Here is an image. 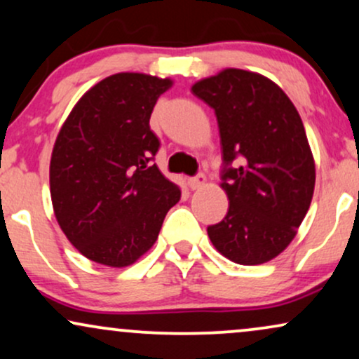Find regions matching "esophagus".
I'll return each instance as SVG.
<instances>
[{
  "mask_svg": "<svg viewBox=\"0 0 359 359\" xmlns=\"http://www.w3.org/2000/svg\"><path fill=\"white\" fill-rule=\"evenodd\" d=\"M187 184L192 190H197V189H202L203 185L207 184V179H205V175H203V174H198L195 177H190V179L187 180Z\"/></svg>",
  "mask_w": 359,
  "mask_h": 359,
  "instance_id": "obj_1",
  "label": "esophagus"
}]
</instances>
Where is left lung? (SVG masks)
Segmentation results:
<instances>
[{
  "label": "left lung",
  "mask_w": 359,
  "mask_h": 359,
  "mask_svg": "<svg viewBox=\"0 0 359 359\" xmlns=\"http://www.w3.org/2000/svg\"><path fill=\"white\" fill-rule=\"evenodd\" d=\"M215 111L229 212L207 229L222 255L260 265L297 235L315 190V161L297 107L273 81L243 69L220 71L192 86Z\"/></svg>",
  "instance_id": "8db88e82"
}]
</instances>
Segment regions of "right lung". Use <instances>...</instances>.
<instances>
[{"label":"right lung","instance_id":"add662e5","mask_svg":"<svg viewBox=\"0 0 359 359\" xmlns=\"http://www.w3.org/2000/svg\"><path fill=\"white\" fill-rule=\"evenodd\" d=\"M172 79L119 72L93 86L59 130L49 164L54 215L89 260L133 265L156 243L180 189L151 161L149 119Z\"/></svg>","mask_w":359,"mask_h":359}]
</instances>
